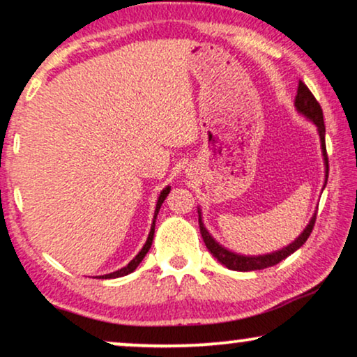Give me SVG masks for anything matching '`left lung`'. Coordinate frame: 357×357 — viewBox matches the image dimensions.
I'll list each match as a JSON object with an SVG mask.
<instances>
[{"label": "left lung", "mask_w": 357, "mask_h": 357, "mask_svg": "<svg viewBox=\"0 0 357 357\" xmlns=\"http://www.w3.org/2000/svg\"><path fill=\"white\" fill-rule=\"evenodd\" d=\"M295 106H297L298 113H302L303 116H307L310 121H313L317 124L318 132H320V141H321V151H323V159H325V167H326V175H325V185L328 180V170H330V165H328V154H326V144H325V121H323V109L320 103H318L317 98H314L312 91L308 90V86L300 80L298 82V90H297V96H295ZM314 221H317V213L313 215V218L310 220V223L307 228L303 229V233L298 236L294 243L289 244V246L280 249V251L271 252V254H264V256H241V254H234L228 251V249L221 246V244L216 243L215 239L211 238V234L208 233L205 226H203L202 221V213L198 211V223H200V233L202 238L205 241L208 251H210L213 256H215L218 261L223 264V266L228 267L231 271H241V272H248V271H261V269H267V267L275 266L280 261H284L285 257H289L290 254H294L297 249H300L305 244V241L308 239V236L312 234Z\"/></svg>", "instance_id": "8db88e82"}]
</instances>
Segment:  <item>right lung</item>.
Returning a JSON list of instances; mask_svg holds the SVG:
<instances>
[{
    "label": "right lung",
    "instance_id": "add662e5",
    "mask_svg": "<svg viewBox=\"0 0 357 357\" xmlns=\"http://www.w3.org/2000/svg\"><path fill=\"white\" fill-rule=\"evenodd\" d=\"M169 192H170V187H165V188L162 190V192H160V195H159V200H157V205H155L154 221H152V226H151V233H149V236H147V241H146L144 248H142L141 251H139L137 256L134 257L132 261L129 262L126 267H123V269H119V271H116V272H111V274L101 275V279H116V277L128 275V274H131L132 271H136V267L139 266V264H141V261H142V259H144V256H146V254H147V251H149L151 246H152V239H154V231H155V218H157V213H159L160 206H162V203H164L165 198H167Z\"/></svg>",
    "mask_w": 357,
    "mask_h": 357
}]
</instances>
